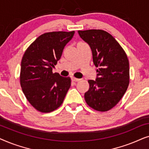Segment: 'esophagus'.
Listing matches in <instances>:
<instances>
[{"mask_svg": "<svg viewBox=\"0 0 149 149\" xmlns=\"http://www.w3.org/2000/svg\"><path fill=\"white\" fill-rule=\"evenodd\" d=\"M71 80H72L73 82H79V81H80V79L74 78V77H72V78H71Z\"/></svg>", "mask_w": 149, "mask_h": 149, "instance_id": "esophagus-1", "label": "esophagus"}]
</instances>
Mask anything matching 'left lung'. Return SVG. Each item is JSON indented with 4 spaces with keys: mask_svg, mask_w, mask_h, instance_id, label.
Masks as SVG:
<instances>
[{
    "mask_svg": "<svg viewBox=\"0 0 149 149\" xmlns=\"http://www.w3.org/2000/svg\"><path fill=\"white\" fill-rule=\"evenodd\" d=\"M80 37L90 47L93 62L98 68L95 81L89 80L85 100L97 111L111 110L122 98L130 83L127 55L115 38L102 30H79Z\"/></svg>",
    "mask_w": 149,
    "mask_h": 149,
    "instance_id": "1",
    "label": "left lung"
}]
</instances>
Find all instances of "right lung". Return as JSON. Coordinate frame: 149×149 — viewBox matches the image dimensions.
<instances>
[{
	"instance_id": "right-lung-1",
	"label": "right lung",
	"mask_w": 149,
	"mask_h": 149,
	"mask_svg": "<svg viewBox=\"0 0 149 149\" xmlns=\"http://www.w3.org/2000/svg\"><path fill=\"white\" fill-rule=\"evenodd\" d=\"M74 34V31L47 32L38 36L24 53L20 84L28 101L41 113L60 107L70 88V77L53 73L52 69Z\"/></svg>"
}]
</instances>
